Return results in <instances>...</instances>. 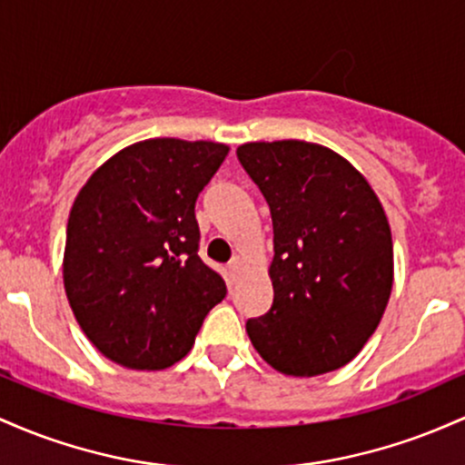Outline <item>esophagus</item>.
I'll return each mask as SVG.
<instances>
[{"label":"esophagus","instance_id":"34e87169","mask_svg":"<svg viewBox=\"0 0 465 465\" xmlns=\"http://www.w3.org/2000/svg\"><path fill=\"white\" fill-rule=\"evenodd\" d=\"M242 270V257H232L231 263H228V272H231V276H234Z\"/></svg>","mask_w":465,"mask_h":465}]
</instances>
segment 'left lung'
Returning <instances> with one entry per match:
<instances>
[{
    "instance_id": "left-lung-1",
    "label": "left lung",
    "mask_w": 465,
    "mask_h": 465,
    "mask_svg": "<svg viewBox=\"0 0 465 465\" xmlns=\"http://www.w3.org/2000/svg\"><path fill=\"white\" fill-rule=\"evenodd\" d=\"M237 160L272 215L274 301L246 331L288 375L347 364L378 327L393 285V242L369 182L331 149L248 143Z\"/></svg>"
}]
</instances>
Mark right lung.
Masks as SVG:
<instances>
[{"mask_svg":"<svg viewBox=\"0 0 465 465\" xmlns=\"http://www.w3.org/2000/svg\"><path fill=\"white\" fill-rule=\"evenodd\" d=\"M219 143L153 138L107 160L67 219L64 281L94 347L129 369H164L223 301L200 259L197 195L226 158Z\"/></svg>","mask_w":465,"mask_h":465,"instance_id":"add662e5","label":"right lung"}]
</instances>
